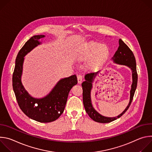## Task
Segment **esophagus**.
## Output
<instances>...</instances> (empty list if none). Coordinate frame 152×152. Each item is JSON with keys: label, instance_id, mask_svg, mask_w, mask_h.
I'll use <instances>...</instances> for the list:
<instances>
[{"label": "esophagus", "instance_id": "34e87169", "mask_svg": "<svg viewBox=\"0 0 152 152\" xmlns=\"http://www.w3.org/2000/svg\"><path fill=\"white\" fill-rule=\"evenodd\" d=\"M77 82H78V83L80 84L82 82V76H81V75H78L77 76Z\"/></svg>", "mask_w": 152, "mask_h": 152}]
</instances>
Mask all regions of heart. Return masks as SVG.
Returning <instances> with one entry per match:
<instances>
[{"instance_id":"heart-1","label":"heart","mask_w":152,"mask_h":152,"mask_svg":"<svg viewBox=\"0 0 152 152\" xmlns=\"http://www.w3.org/2000/svg\"><path fill=\"white\" fill-rule=\"evenodd\" d=\"M110 49L105 44L97 42H90L84 45L78 51L77 59L79 61L88 59L87 69L96 70L100 69L110 56Z\"/></svg>"}]
</instances>
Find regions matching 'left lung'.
I'll list each match as a JSON object with an SVG mask.
<instances>
[{"mask_svg":"<svg viewBox=\"0 0 152 152\" xmlns=\"http://www.w3.org/2000/svg\"><path fill=\"white\" fill-rule=\"evenodd\" d=\"M118 42V48L112 59L113 61L116 64L124 65V66H127L129 67L131 69L132 73V84L131 85V91H130V100L124 111L117 117H107L100 115L94 109L91 100V90L93 86L92 83L96 75L99 73V72L97 73H90L85 75V80L82 83L83 90V103L85 111L91 119L98 123H110L117 120L122 116L127 111L130 105H131L137 88L138 74L137 72V64L135 56L132 51L129 49V48L121 39H119Z\"/></svg>","mask_w":152,"mask_h":152,"instance_id":"obj_1","label":"left lung"}]
</instances>
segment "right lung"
Returning <instances> with one entry per match:
<instances>
[{
  "label": "right lung",
  "instance_id": "1",
  "mask_svg": "<svg viewBox=\"0 0 152 152\" xmlns=\"http://www.w3.org/2000/svg\"><path fill=\"white\" fill-rule=\"evenodd\" d=\"M44 35L32 37L21 48L15 59L12 75V87L15 96L21 110L30 118L40 123H49L58 119L63 113L69 93L73 86L77 83L75 75L61 79L50 93L41 99L31 97L21 83L24 56L40 44L39 39Z\"/></svg>",
  "mask_w": 152,
  "mask_h": 152
}]
</instances>
